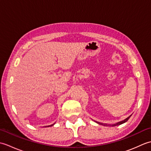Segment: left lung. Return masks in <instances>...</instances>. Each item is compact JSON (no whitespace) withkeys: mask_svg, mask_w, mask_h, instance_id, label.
Returning a JSON list of instances; mask_svg holds the SVG:
<instances>
[{"mask_svg":"<svg viewBox=\"0 0 151 151\" xmlns=\"http://www.w3.org/2000/svg\"><path fill=\"white\" fill-rule=\"evenodd\" d=\"M130 116H131V115H130ZM130 116H129V117H127V119H125L124 120H123V121H120L119 122V123H117L116 124L117 125H118V124H123V123H125V122H127L128 120H129V119L130 117ZM97 123H98V122H97ZM99 124H101V123H98ZM114 125H115V124H114ZM113 126H114V125H113Z\"/></svg>","mask_w":151,"mask_h":151,"instance_id":"1","label":"left lung"}]
</instances>
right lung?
Here are the masks:
<instances>
[{"mask_svg": "<svg viewBox=\"0 0 151 151\" xmlns=\"http://www.w3.org/2000/svg\"><path fill=\"white\" fill-rule=\"evenodd\" d=\"M53 124H51V125H49V126H52V125H53ZM49 126H48V127H49Z\"/></svg>", "mask_w": 151, "mask_h": 151, "instance_id": "right-lung-1", "label": "right lung"}]
</instances>
